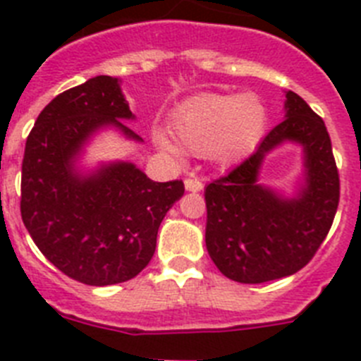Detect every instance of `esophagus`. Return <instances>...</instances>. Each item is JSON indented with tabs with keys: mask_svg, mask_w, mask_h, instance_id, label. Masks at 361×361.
Returning <instances> with one entry per match:
<instances>
[{
	"mask_svg": "<svg viewBox=\"0 0 361 361\" xmlns=\"http://www.w3.org/2000/svg\"><path fill=\"white\" fill-rule=\"evenodd\" d=\"M186 190L188 191H200L202 190V180H199V178H186Z\"/></svg>",
	"mask_w": 361,
	"mask_h": 361,
	"instance_id": "esophagus-1",
	"label": "esophagus"
}]
</instances>
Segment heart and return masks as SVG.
Returning a JSON list of instances; mask_svg holds the SVG:
<instances>
[{
  "label": "heart",
  "mask_w": 361,
  "mask_h": 361,
  "mask_svg": "<svg viewBox=\"0 0 361 361\" xmlns=\"http://www.w3.org/2000/svg\"><path fill=\"white\" fill-rule=\"evenodd\" d=\"M171 135L177 145L193 155H209L216 162H233L250 153L262 139L267 110L257 95L238 97L200 94L178 104L171 114ZM157 145L168 152L177 146L162 133Z\"/></svg>",
  "instance_id": "obj_1"
}]
</instances>
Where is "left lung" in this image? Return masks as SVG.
<instances>
[{"instance_id":"left-lung-1","label":"left lung","mask_w":361,"mask_h":361,"mask_svg":"<svg viewBox=\"0 0 361 361\" xmlns=\"http://www.w3.org/2000/svg\"><path fill=\"white\" fill-rule=\"evenodd\" d=\"M286 97V119L250 157L204 191L206 247L220 273L235 282H269L307 266L340 202V177L324 119L295 92ZM286 140L300 142L306 153V186L295 200L256 183L263 157Z\"/></svg>"}]
</instances>
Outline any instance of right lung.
Here are the masks:
<instances>
[{
  "label": "right lung",
  "instance_id": "right-lung-1",
  "mask_svg": "<svg viewBox=\"0 0 361 361\" xmlns=\"http://www.w3.org/2000/svg\"><path fill=\"white\" fill-rule=\"evenodd\" d=\"M119 81L97 75L54 97L37 117L21 166V219L47 260L86 286L133 279L155 253L168 209L184 195L183 180L153 183L130 162L79 175V149L103 126L142 141Z\"/></svg>",
  "mask_w": 361,
  "mask_h": 361
}]
</instances>
